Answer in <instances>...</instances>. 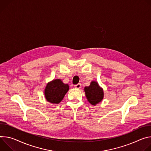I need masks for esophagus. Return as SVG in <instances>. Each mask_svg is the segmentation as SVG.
Returning <instances> with one entry per match:
<instances>
[{"mask_svg":"<svg viewBox=\"0 0 151 151\" xmlns=\"http://www.w3.org/2000/svg\"><path fill=\"white\" fill-rule=\"evenodd\" d=\"M81 85L80 83H78V84L74 85V88H76V89H80L81 88Z\"/></svg>","mask_w":151,"mask_h":151,"instance_id":"esophagus-1","label":"esophagus"}]
</instances>
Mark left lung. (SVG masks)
Masks as SVG:
<instances>
[{
  "mask_svg": "<svg viewBox=\"0 0 151 151\" xmlns=\"http://www.w3.org/2000/svg\"><path fill=\"white\" fill-rule=\"evenodd\" d=\"M85 95L88 101L93 106L101 102L104 98L103 89L100 87L98 82L91 81L89 86L85 88Z\"/></svg>",
  "mask_w": 151,
  "mask_h": 151,
  "instance_id": "left-lung-1",
  "label": "left lung"
}]
</instances>
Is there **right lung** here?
Instances as JSON below:
<instances>
[{"label": "right lung", "mask_w": 151, "mask_h": 151, "mask_svg": "<svg viewBox=\"0 0 151 151\" xmlns=\"http://www.w3.org/2000/svg\"><path fill=\"white\" fill-rule=\"evenodd\" d=\"M68 90V84H65L60 79H55L47 84L44 90L45 98L50 103L59 104Z\"/></svg>", "instance_id": "1"}]
</instances>
